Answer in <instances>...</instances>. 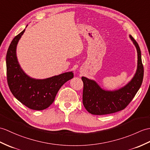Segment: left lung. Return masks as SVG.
I'll list each match as a JSON object with an SVG mask.
<instances>
[{
  "label": "left lung",
  "mask_w": 150,
  "mask_h": 150,
  "mask_svg": "<svg viewBox=\"0 0 150 150\" xmlns=\"http://www.w3.org/2000/svg\"><path fill=\"white\" fill-rule=\"evenodd\" d=\"M131 40L137 52V67L133 78L119 89L108 91L102 89L94 80L82 76L83 83L82 102L86 109L94 115H105L124 109L134 98L142 84L144 68L141 52L137 41L131 35Z\"/></svg>",
  "instance_id": "left-lung-1"
}]
</instances>
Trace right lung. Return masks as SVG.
Returning a JSON list of instances; mask_svg holds the SVG:
<instances>
[{"mask_svg": "<svg viewBox=\"0 0 150 150\" xmlns=\"http://www.w3.org/2000/svg\"><path fill=\"white\" fill-rule=\"evenodd\" d=\"M25 30L14 38L7 52L8 83L13 96L24 105L33 110H44L54 102L59 89L74 77V74L66 72L44 79L27 75L21 68L16 56L17 44Z\"/></svg>", "mask_w": 150, "mask_h": 150, "instance_id": "1", "label": "right lung"}]
</instances>
